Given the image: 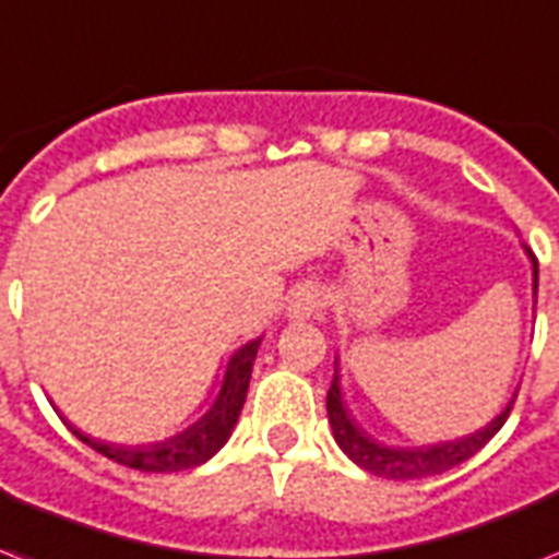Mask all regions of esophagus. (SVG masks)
I'll return each mask as SVG.
<instances>
[{
	"mask_svg": "<svg viewBox=\"0 0 559 559\" xmlns=\"http://www.w3.org/2000/svg\"><path fill=\"white\" fill-rule=\"evenodd\" d=\"M324 310V298L316 287H301L293 295V301L287 307V319L304 321V319H316L319 312Z\"/></svg>",
	"mask_w": 559,
	"mask_h": 559,
	"instance_id": "34e87169",
	"label": "esophagus"
}]
</instances>
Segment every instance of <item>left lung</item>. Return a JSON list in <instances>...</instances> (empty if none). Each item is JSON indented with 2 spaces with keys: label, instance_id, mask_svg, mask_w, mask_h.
<instances>
[{
  "label": "left lung",
  "instance_id": "left-lung-1",
  "mask_svg": "<svg viewBox=\"0 0 559 559\" xmlns=\"http://www.w3.org/2000/svg\"><path fill=\"white\" fill-rule=\"evenodd\" d=\"M525 252H528L531 266H534V295H537V258L531 255V249H525ZM514 399L508 402L506 411H502L497 419H491L485 428L474 430L468 437L451 439V442L439 444H425V448H390V444L376 442L373 437H367L365 430L358 428L356 421L350 419V413L344 407L338 361H335L333 384L326 390V416H330V428H333V437L335 442H338V448L356 462L358 468L370 471V474L376 476H384V479H425V476H437L444 474V471L456 468L460 462L471 460L474 453L483 451L485 444L493 439V433L506 425Z\"/></svg>",
  "mask_w": 559,
  "mask_h": 559
}]
</instances>
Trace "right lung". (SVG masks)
<instances>
[{
    "instance_id": "right-lung-1",
    "label": "right lung",
    "mask_w": 559,
    "mask_h": 559,
    "mask_svg": "<svg viewBox=\"0 0 559 559\" xmlns=\"http://www.w3.org/2000/svg\"><path fill=\"white\" fill-rule=\"evenodd\" d=\"M258 344H261V338H252L240 350H235V356L226 365L224 384H221L215 405L209 407L194 425H189L183 433H177V437L152 444H115L103 442V439H91L85 437L83 430H76L74 425H68V421L66 425L80 442H85L97 453L108 456V460L120 462L126 468L146 471V474H171V471H186L194 468V465H203V462L212 460L224 448L229 433H233L235 421H238L240 407L247 402Z\"/></svg>"
}]
</instances>
